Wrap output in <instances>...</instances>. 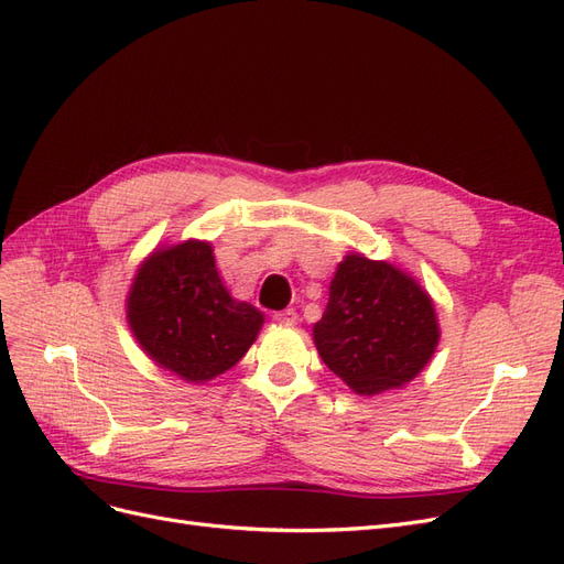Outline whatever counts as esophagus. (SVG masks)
<instances>
[{
    "label": "esophagus",
    "mask_w": 564,
    "mask_h": 564,
    "mask_svg": "<svg viewBox=\"0 0 564 564\" xmlns=\"http://www.w3.org/2000/svg\"><path fill=\"white\" fill-rule=\"evenodd\" d=\"M272 317H275V322H280V324H289V327H292V324H296V322H299V313H296L294 308L280 311V313H275Z\"/></svg>",
    "instance_id": "1"
}]
</instances>
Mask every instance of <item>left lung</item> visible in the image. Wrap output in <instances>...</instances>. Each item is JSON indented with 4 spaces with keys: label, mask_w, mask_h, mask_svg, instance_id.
Segmentation results:
<instances>
[{
    "label": "left lung",
    "mask_w": 564,
    "mask_h": 564,
    "mask_svg": "<svg viewBox=\"0 0 564 564\" xmlns=\"http://www.w3.org/2000/svg\"><path fill=\"white\" fill-rule=\"evenodd\" d=\"M322 362L357 395H379L412 381L431 362L440 327L431 296L404 270L348 253L315 322Z\"/></svg>",
    "instance_id": "left-lung-1"
}]
</instances>
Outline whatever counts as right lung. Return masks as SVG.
<instances>
[{
  "label": "right lung",
  "instance_id": "add662e5",
  "mask_svg": "<svg viewBox=\"0 0 564 564\" xmlns=\"http://www.w3.org/2000/svg\"><path fill=\"white\" fill-rule=\"evenodd\" d=\"M127 319L150 360L187 383L235 367L263 327L261 311L228 294L212 245L199 240L148 256L131 284Z\"/></svg>",
  "mask_w": 564,
  "mask_h": 564
}]
</instances>
